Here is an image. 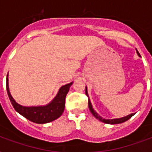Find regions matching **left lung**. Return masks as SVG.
<instances>
[{"label": "left lung", "instance_id": "1", "mask_svg": "<svg viewBox=\"0 0 152 152\" xmlns=\"http://www.w3.org/2000/svg\"><path fill=\"white\" fill-rule=\"evenodd\" d=\"M137 54L139 55V56H140L139 53V52L137 50ZM85 93H86V95L88 97V91H87V88H86L85 89ZM88 107H89V109H90V111L91 112V113H92V115L95 117V118H97L98 120H99L100 121H102V122L104 123H106V124H111V125H114V124H120V123H123L125 122V121H128L129 119L130 118H132V116L134 115V113H131V114H129V115L126 116V117H124V118H117V119H111V120H109V119H104V118H102V117H100L99 114H98L96 112H95V110H94V109L92 108V106H91V103L90 100L88 99Z\"/></svg>", "mask_w": 152, "mask_h": 152}]
</instances>
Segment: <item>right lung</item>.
<instances>
[{
	"label": "right lung",
	"instance_id": "obj_1",
	"mask_svg": "<svg viewBox=\"0 0 152 152\" xmlns=\"http://www.w3.org/2000/svg\"><path fill=\"white\" fill-rule=\"evenodd\" d=\"M8 79L6 78V89H7L8 98L14 109L25 118L37 124H45V123L50 122L56 120L61 115L64 110L65 97L67 93L69 92L70 86L72 84V83H70L66 85L62 86L60 88L58 94L54 98V99L46 106L26 107V106H20V104L16 103L15 100L13 99L8 90Z\"/></svg>",
	"mask_w": 152,
	"mask_h": 152
}]
</instances>
